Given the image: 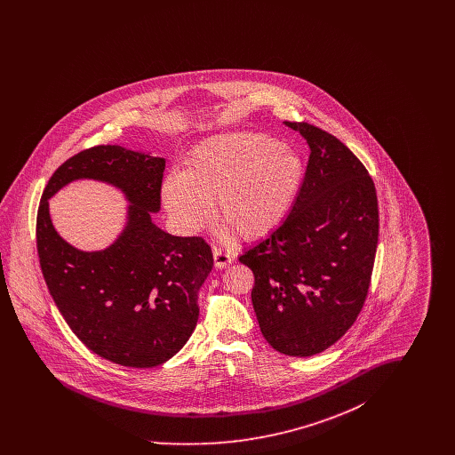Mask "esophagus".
Here are the masks:
<instances>
[{
    "label": "esophagus",
    "instance_id": "esophagus-1",
    "mask_svg": "<svg viewBox=\"0 0 455 455\" xmlns=\"http://www.w3.org/2000/svg\"><path fill=\"white\" fill-rule=\"evenodd\" d=\"M213 260H215V267L221 269V267L228 266V264L234 260V256H232L230 252L220 249V247H215V249H213Z\"/></svg>",
    "mask_w": 455,
    "mask_h": 455
}]
</instances>
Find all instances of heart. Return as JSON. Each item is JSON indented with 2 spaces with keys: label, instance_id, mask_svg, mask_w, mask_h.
<instances>
[{
  "label": "heart",
  "instance_id": "b5f03b06",
  "mask_svg": "<svg viewBox=\"0 0 455 455\" xmlns=\"http://www.w3.org/2000/svg\"><path fill=\"white\" fill-rule=\"evenodd\" d=\"M303 162L291 147L249 131L203 140L160 186L162 204L184 234L201 232L217 215L237 235L271 234L291 210L300 191Z\"/></svg>",
  "mask_w": 455,
  "mask_h": 455
}]
</instances>
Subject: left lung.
Masks as SVG:
<instances>
[{
  "label": "left lung",
  "mask_w": 455,
  "mask_h": 455,
  "mask_svg": "<svg viewBox=\"0 0 455 455\" xmlns=\"http://www.w3.org/2000/svg\"><path fill=\"white\" fill-rule=\"evenodd\" d=\"M310 156L288 217L238 258L252 269V307L266 341L288 356H312L356 321L379 240L373 180L338 138L307 123Z\"/></svg>",
  "instance_id": "8db88e82"
}]
</instances>
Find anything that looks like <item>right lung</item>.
<instances>
[{
  "mask_svg": "<svg viewBox=\"0 0 455 455\" xmlns=\"http://www.w3.org/2000/svg\"><path fill=\"white\" fill-rule=\"evenodd\" d=\"M165 158L119 145L80 152L52 173L37 213L44 280L76 338L112 363L150 368L188 343L199 307L197 290L213 267L201 237H175L155 225ZM76 180L119 188L127 223L102 251H82L52 225L48 199Z\"/></svg>",
  "mask_w": 455,
  "mask_h": 455,
  "instance_id": "1",
  "label": "right lung"
}]
</instances>
